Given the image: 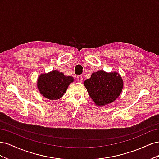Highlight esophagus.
<instances>
[{
    "mask_svg": "<svg viewBox=\"0 0 159 159\" xmlns=\"http://www.w3.org/2000/svg\"><path fill=\"white\" fill-rule=\"evenodd\" d=\"M77 79H78V81H79V82H82V81H83V78H82V76L80 75L77 76Z\"/></svg>",
    "mask_w": 159,
    "mask_h": 159,
    "instance_id": "1",
    "label": "esophagus"
}]
</instances>
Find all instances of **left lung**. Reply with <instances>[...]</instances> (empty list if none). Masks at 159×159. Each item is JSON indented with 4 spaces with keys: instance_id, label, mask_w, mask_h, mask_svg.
Returning <instances> with one entry per match:
<instances>
[{
    "instance_id": "left-lung-1",
    "label": "left lung",
    "mask_w": 159,
    "mask_h": 159,
    "mask_svg": "<svg viewBox=\"0 0 159 159\" xmlns=\"http://www.w3.org/2000/svg\"><path fill=\"white\" fill-rule=\"evenodd\" d=\"M90 98L96 105L103 106L113 102L121 94L123 82L117 72L98 71L91 74L84 83Z\"/></svg>"
}]
</instances>
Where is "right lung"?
I'll use <instances>...</instances> for the list:
<instances>
[{
  "label": "right lung",
  "instance_id": "right-lung-1",
  "mask_svg": "<svg viewBox=\"0 0 159 159\" xmlns=\"http://www.w3.org/2000/svg\"><path fill=\"white\" fill-rule=\"evenodd\" d=\"M73 81L74 78L71 76H66L62 72L54 70L38 77L37 87L44 98L56 100L64 95L69 85Z\"/></svg>",
  "mask_w": 159,
  "mask_h": 159
}]
</instances>
